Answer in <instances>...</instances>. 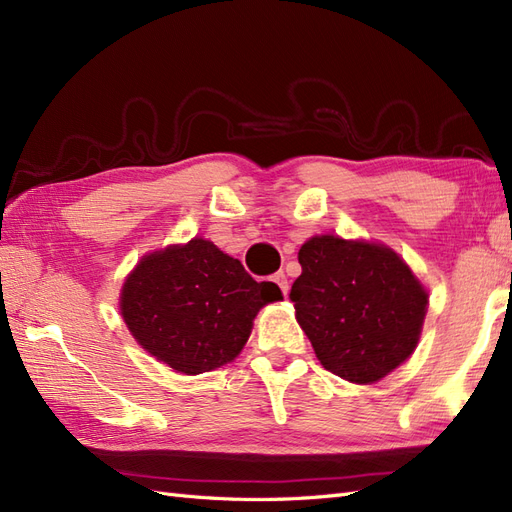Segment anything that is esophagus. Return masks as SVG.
<instances>
[{
    "label": "esophagus",
    "instance_id": "obj_1",
    "mask_svg": "<svg viewBox=\"0 0 512 512\" xmlns=\"http://www.w3.org/2000/svg\"><path fill=\"white\" fill-rule=\"evenodd\" d=\"M273 282L280 286V290L284 292V297L288 294V277H286V273L284 271H277L275 275H273Z\"/></svg>",
    "mask_w": 512,
    "mask_h": 512
}]
</instances>
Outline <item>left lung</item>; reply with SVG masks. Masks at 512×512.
Here are the masks:
<instances>
[{
  "label": "left lung",
  "instance_id": "1",
  "mask_svg": "<svg viewBox=\"0 0 512 512\" xmlns=\"http://www.w3.org/2000/svg\"><path fill=\"white\" fill-rule=\"evenodd\" d=\"M299 262L290 301L324 369L371 384L408 359L427 292L393 250L322 235L303 243Z\"/></svg>",
  "mask_w": 512,
  "mask_h": 512
}]
</instances>
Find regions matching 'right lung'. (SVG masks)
<instances>
[{
  "label": "right lung",
  "instance_id": "add662e5",
  "mask_svg": "<svg viewBox=\"0 0 512 512\" xmlns=\"http://www.w3.org/2000/svg\"><path fill=\"white\" fill-rule=\"evenodd\" d=\"M282 299L237 258L192 239L138 262L121 290V316L151 356L196 376L230 363L252 333L258 309Z\"/></svg>",
  "mask_w": 512,
  "mask_h": 512
}]
</instances>
